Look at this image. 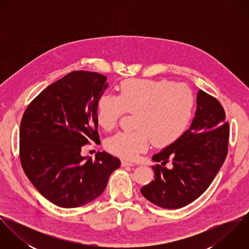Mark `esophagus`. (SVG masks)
I'll list each match as a JSON object with an SVG mask.
<instances>
[{
	"mask_svg": "<svg viewBox=\"0 0 249 249\" xmlns=\"http://www.w3.org/2000/svg\"><path fill=\"white\" fill-rule=\"evenodd\" d=\"M127 166H135V164L133 162H130V161H127V160H123L122 161V167H127Z\"/></svg>",
	"mask_w": 249,
	"mask_h": 249,
	"instance_id": "1",
	"label": "esophagus"
}]
</instances>
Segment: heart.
<instances>
[{
  "mask_svg": "<svg viewBox=\"0 0 249 249\" xmlns=\"http://www.w3.org/2000/svg\"><path fill=\"white\" fill-rule=\"evenodd\" d=\"M118 96L103 95L97 104V122L105 130L114 128L126 112L135 113L132 131L107 138L108 151L133 159L149 143L167 146L178 140L194 115L195 96L185 83L168 79L128 78L119 85Z\"/></svg>",
  "mask_w": 249,
  "mask_h": 249,
  "instance_id": "b5f03b06",
  "label": "heart"
}]
</instances>
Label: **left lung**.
<instances>
[{"mask_svg": "<svg viewBox=\"0 0 249 249\" xmlns=\"http://www.w3.org/2000/svg\"><path fill=\"white\" fill-rule=\"evenodd\" d=\"M196 111L188 130L152 160L173 169L152 166L154 180L141 188L142 196L165 209L182 208L199 197L221 168L228 150L229 124L220 103L199 90Z\"/></svg>", "mask_w": 249, "mask_h": 249, "instance_id": "obj_1", "label": "left lung"}]
</instances>
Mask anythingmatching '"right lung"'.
Returning a JSON list of instances; mask_svg holds the SVG:
<instances>
[{"label": "right lung", "mask_w": 249, "mask_h": 249, "mask_svg": "<svg viewBox=\"0 0 249 249\" xmlns=\"http://www.w3.org/2000/svg\"><path fill=\"white\" fill-rule=\"evenodd\" d=\"M107 76L73 71L43 90L27 107L20 124V160L38 192L63 208L85 205L100 196L119 158L106 151L95 160L81 147L100 141L97 104Z\"/></svg>", "instance_id": "right-lung-1"}]
</instances>
